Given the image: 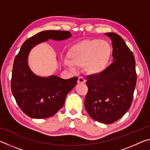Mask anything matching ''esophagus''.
Returning a JSON list of instances; mask_svg holds the SVG:
<instances>
[{
  "mask_svg": "<svg viewBox=\"0 0 150 150\" xmlns=\"http://www.w3.org/2000/svg\"><path fill=\"white\" fill-rule=\"evenodd\" d=\"M85 79L83 77H79L78 78V80H77V83L79 84H83V83H85Z\"/></svg>",
  "mask_w": 150,
  "mask_h": 150,
  "instance_id": "34e87169",
  "label": "esophagus"
}]
</instances>
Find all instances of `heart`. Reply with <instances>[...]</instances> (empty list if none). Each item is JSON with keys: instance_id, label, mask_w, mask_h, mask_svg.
I'll return each instance as SVG.
<instances>
[{"instance_id": "heart-1", "label": "heart", "mask_w": 150, "mask_h": 150, "mask_svg": "<svg viewBox=\"0 0 150 150\" xmlns=\"http://www.w3.org/2000/svg\"><path fill=\"white\" fill-rule=\"evenodd\" d=\"M112 52L110 45L105 40H84L68 49L67 60L65 63L73 67H83L88 75H98L107 67L111 59Z\"/></svg>"}]
</instances>
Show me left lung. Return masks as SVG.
Masks as SVG:
<instances>
[{
    "label": "left lung",
    "mask_w": 150,
    "mask_h": 150,
    "mask_svg": "<svg viewBox=\"0 0 150 150\" xmlns=\"http://www.w3.org/2000/svg\"><path fill=\"white\" fill-rule=\"evenodd\" d=\"M112 40L113 63L103 73L87 77L85 106L93 120L106 124L117 121L132 103L136 85L135 58L118 34L105 33Z\"/></svg>",
    "instance_id": "8db88e82"
}]
</instances>
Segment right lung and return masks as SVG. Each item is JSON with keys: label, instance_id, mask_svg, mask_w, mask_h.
Segmentation results:
<instances>
[{"label": "right lung", "instance_id": "obj_1", "mask_svg": "<svg viewBox=\"0 0 150 150\" xmlns=\"http://www.w3.org/2000/svg\"><path fill=\"white\" fill-rule=\"evenodd\" d=\"M68 31L46 30L38 33L22 44L15 57L12 73L11 90L18 105L32 118L54 116L64 105L66 96L76 85L77 77L63 79L57 76L40 77L28 65L29 53L35 45L48 40L61 41L69 38Z\"/></svg>", "mask_w": 150, "mask_h": 150}]
</instances>
